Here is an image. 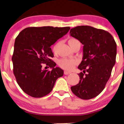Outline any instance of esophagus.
I'll return each instance as SVG.
<instances>
[{"instance_id":"obj_1","label":"esophagus","mask_w":124,"mask_h":124,"mask_svg":"<svg viewBox=\"0 0 124 124\" xmlns=\"http://www.w3.org/2000/svg\"><path fill=\"white\" fill-rule=\"evenodd\" d=\"M71 73L70 72H69V71H67V70H65L64 71V74H65V75H68V74Z\"/></svg>"}]
</instances>
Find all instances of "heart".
Wrapping results in <instances>:
<instances>
[{
  "mask_svg": "<svg viewBox=\"0 0 124 124\" xmlns=\"http://www.w3.org/2000/svg\"><path fill=\"white\" fill-rule=\"evenodd\" d=\"M77 40L75 39H70L69 40L68 43L72 41ZM57 47V45H56L54 47V51H55ZM77 64V61L75 59H62L59 61V65L62 67V68L66 70H70L73 68L74 65Z\"/></svg>",
  "mask_w": 124,
  "mask_h": 124,
  "instance_id": "heart-1",
  "label": "heart"
}]
</instances>
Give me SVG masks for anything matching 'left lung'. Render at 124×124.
I'll use <instances>...</instances> for the list:
<instances>
[{
  "mask_svg": "<svg viewBox=\"0 0 124 124\" xmlns=\"http://www.w3.org/2000/svg\"><path fill=\"white\" fill-rule=\"evenodd\" d=\"M70 34L84 45L82 60L78 67L83 72L78 74L79 83L71 90L81 99H92L103 90L111 76L116 62V43L108 32L90 26L72 28Z\"/></svg>",
  "mask_w": 124,
  "mask_h": 124,
  "instance_id": "left-lung-1",
  "label": "left lung"
}]
</instances>
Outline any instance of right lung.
Returning <instances> with one entry per match:
<instances>
[{
    "label": "right lung",
    "instance_id": "add662e5",
    "mask_svg": "<svg viewBox=\"0 0 124 124\" xmlns=\"http://www.w3.org/2000/svg\"><path fill=\"white\" fill-rule=\"evenodd\" d=\"M69 30L70 27H30L22 30L16 37L12 58L13 73L26 94L43 97L52 91L57 79L63 76L64 70L55 67L56 64L51 60L54 54L50 47ZM43 63L52 70L44 69Z\"/></svg>",
    "mask_w": 124,
    "mask_h": 124
}]
</instances>
